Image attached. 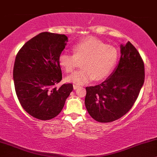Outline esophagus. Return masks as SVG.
<instances>
[{"label": "esophagus", "mask_w": 157, "mask_h": 157, "mask_svg": "<svg viewBox=\"0 0 157 157\" xmlns=\"http://www.w3.org/2000/svg\"><path fill=\"white\" fill-rule=\"evenodd\" d=\"M78 88H79V86H78V85H75V84L73 85V90H77Z\"/></svg>", "instance_id": "34e87169"}]
</instances>
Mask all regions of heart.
<instances>
[{"mask_svg": "<svg viewBox=\"0 0 157 157\" xmlns=\"http://www.w3.org/2000/svg\"><path fill=\"white\" fill-rule=\"evenodd\" d=\"M73 55L62 53L59 64L65 72L71 73L82 62V69L66 78L68 82L82 85L92 80L100 81L111 74L118 59V52L113 46L105 44L94 37L85 38L72 48Z\"/></svg>", "mask_w": 157, "mask_h": 157, "instance_id": "obj_1", "label": "heart"}]
</instances>
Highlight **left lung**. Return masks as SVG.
Instances as JSON below:
<instances>
[{
    "instance_id": "left-lung-1",
    "label": "left lung",
    "mask_w": 157,
    "mask_h": 157,
    "mask_svg": "<svg viewBox=\"0 0 157 157\" xmlns=\"http://www.w3.org/2000/svg\"><path fill=\"white\" fill-rule=\"evenodd\" d=\"M145 79L144 63L128 41L121 46V57L115 71L100 84L86 86L85 106L94 120L108 123L120 119L132 108Z\"/></svg>"
}]
</instances>
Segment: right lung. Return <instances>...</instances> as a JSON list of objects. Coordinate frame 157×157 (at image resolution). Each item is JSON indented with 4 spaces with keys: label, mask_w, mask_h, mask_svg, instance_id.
Segmentation results:
<instances>
[{
    "label": "right lung",
    "mask_w": 157,
    "mask_h": 157,
    "mask_svg": "<svg viewBox=\"0 0 157 157\" xmlns=\"http://www.w3.org/2000/svg\"><path fill=\"white\" fill-rule=\"evenodd\" d=\"M67 41L65 35L44 32L26 42L16 56L13 78L17 98L38 119L57 117L73 90L72 84L56 86L63 78L58 59Z\"/></svg>",
    "instance_id": "add662e5"
}]
</instances>
